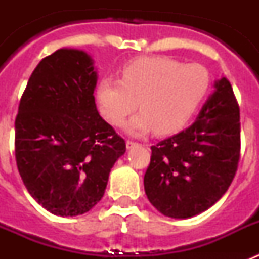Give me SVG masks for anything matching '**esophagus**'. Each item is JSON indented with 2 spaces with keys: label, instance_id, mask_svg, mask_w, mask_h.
Returning a JSON list of instances; mask_svg holds the SVG:
<instances>
[{
  "label": "esophagus",
  "instance_id": "34e87169",
  "mask_svg": "<svg viewBox=\"0 0 259 259\" xmlns=\"http://www.w3.org/2000/svg\"><path fill=\"white\" fill-rule=\"evenodd\" d=\"M140 144L136 143V141H131V140H127L125 141V146H127V149H132L135 146H139Z\"/></svg>",
  "mask_w": 259,
  "mask_h": 259
}]
</instances>
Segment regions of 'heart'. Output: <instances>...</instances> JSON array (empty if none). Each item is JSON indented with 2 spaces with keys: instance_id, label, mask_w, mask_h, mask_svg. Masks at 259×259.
<instances>
[{
  "instance_id": "obj_1",
  "label": "heart",
  "mask_w": 259,
  "mask_h": 259,
  "mask_svg": "<svg viewBox=\"0 0 259 259\" xmlns=\"http://www.w3.org/2000/svg\"><path fill=\"white\" fill-rule=\"evenodd\" d=\"M210 87V75L198 63L164 56L143 57L128 63L120 80L104 79L98 84L100 109L110 124L119 127L137 107L141 111L128 122L135 136L153 128L157 134L179 131L197 111Z\"/></svg>"
}]
</instances>
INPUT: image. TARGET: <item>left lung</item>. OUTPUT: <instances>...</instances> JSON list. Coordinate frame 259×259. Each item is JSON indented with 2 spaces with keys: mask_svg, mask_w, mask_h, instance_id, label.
I'll return each instance as SVG.
<instances>
[{
  "mask_svg": "<svg viewBox=\"0 0 259 259\" xmlns=\"http://www.w3.org/2000/svg\"><path fill=\"white\" fill-rule=\"evenodd\" d=\"M196 122L152 146L144 188L150 203L170 218H191L227 192L240 159V107L226 77Z\"/></svg>",
  "mask_w": 259,
  "mask_h": 259,
  "instance_id": "8db88e82",
  "label": "left lung"
}]
</instances>
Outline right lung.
<instances>
[{"mask_svg":"<svg viewBox=\"0 0 259 259\" xmlns=\"http://www.w3.org/2000/svg\"><path fill=\"white\" fill-rule=\"evenodd\" d=\"M97 72L83 50L59 49L33 70L15 119V159L27 191L59 217L100 202L125 141L100 116Z\"/></svg>","mask_w":259,"mask_h":259,"instance_id":"add662e5","label":"right lung"}]
</instances>
